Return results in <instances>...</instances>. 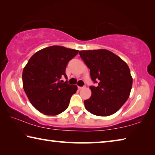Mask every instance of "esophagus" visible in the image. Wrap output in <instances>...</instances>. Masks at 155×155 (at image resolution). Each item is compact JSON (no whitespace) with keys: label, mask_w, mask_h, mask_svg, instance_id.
Wrapping results in <instances>:
<instances>
[{"label":"esophagus","mask_w":155,"mask_h":155,"mask_svg":"<svg viewBox=\"0 0 155 155\" xmlns=\"http://www.w3.org/2000/svg\"><path fill=\"white\" fill-rule=\"evenodd\" d=\"M78 90H82V89L85 88V86H83V87H78Z\"/></svg>","instance_id":"obj_1"}]
</instances>
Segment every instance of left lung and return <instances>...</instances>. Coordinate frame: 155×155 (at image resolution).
I'll return each instance as SVG.
<instances>
[{"label": "left lung", "instance_id": "obj_1", "mask_svg": "<svg viewBox=\"0 0 155 155\" xmlns=\"http://www.w3.org/2000/svg\"><path fill=\"white\" fill-rule=\"evenodd\" d=\"M81 58L90 70L96 86H90L91 96L84 101L86 109L99 116H109L120 109L130 95L133 78L128 65L104 49L79 51Z\"/></svg>", "mask_w": 155, "mask_h": 155}]
</instances>
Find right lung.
Listing matches in <instances>:
<instances>
[{
  "label": "right lung",
  "instance_id": "right-lung-1",
  "mask_svg": "<svg viewBox=\"0 0 155 155\" xmlns=\"http://www.w3.org/2000/svg\"><path fill=\"white\" fill-rule=\"evenodd\" d=\"M77 50L63 46L47 47L35 52L22 72L23 88L32 105L48 115H55L67 109L77 85H69L65 68L77 55Z\"/></svg>",
  "mask_w": 155,
  "mask_h": 155
}]
</instances>
